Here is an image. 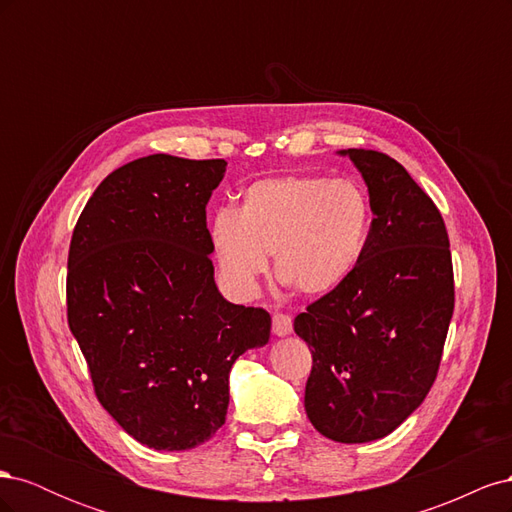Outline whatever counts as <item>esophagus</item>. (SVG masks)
Returning <instances> with one entry per match:
<instances>
[{
	"mask_svg": "<svg viewBox=\"0 0 512 512\" xmlns=\"http://www.w3.org/2000/svg\"><path fill=\"white\" fill-rule=\"evenodd\" d=\"M273 333L277 337H286L292 333V318L288 314H275L273 316Z\"/></svg>",
	"mask_w": 512,
	"mask_h": 512,
	"instance_id": "esophagus-1",
	"label": "esophagus"
}]
</instances>
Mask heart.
I'll return each instance as SVG.
<instances>
[{"instance_id": "b5f03b06", "label": "heart", "mask_w": 512, "mask_h": 512, "mask_svg": "<svg viewBox=\"0 0 512 512\" xmlns=\"http://www.w3.org/2000/svg\"><path fill=\"white\" fill-rule=\"evenodd\" d=\"M371 228L369 196L352 179L286 175L241 192L209 228L224 282L252 297L273 254L275 275L307 297L342 286L359 267Z\"/></svg>"}]
</instances>
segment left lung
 <instances>
[{
  "instance_id": "left-lung-1",
  "label": "left lung",
  "mask_w": 512,
  "mask_h": 512,
  "mask_svg": "<svg viewBox=\"0 0 512 512\" xmlns=\"http://www.w3.org/2000/svg\"><path fill=\"white\" fill-rule=\"evenodd\" d=\"M359 170L374 220L359 267L294 318L312 350L305 412L324 438L361 444L395 431L436 380L455 286L446 226L397 160L342 149Z\"/></svg>"
}]
</instances>
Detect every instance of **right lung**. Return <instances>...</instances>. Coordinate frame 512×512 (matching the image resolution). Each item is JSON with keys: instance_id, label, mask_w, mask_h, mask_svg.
<instances>
[{"instance_id": "obj_1", "label": "right lung", "mask_w": 512, "mask_h": 512, "mask_svg": "<svg viewBox=\"0 0 512 512\" xmlns=\"http://www.w3.org/2000/svg\"><path fill=\"white\" fill-rule=\"evenodd\" d=\"M224 160L156 153L87 200L68 256V324L104 410L156 451H188L226 421L230 367L271 316L215 286L207 203Z\"/></svg>"}]
</instances>
